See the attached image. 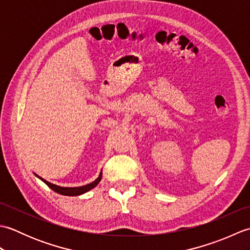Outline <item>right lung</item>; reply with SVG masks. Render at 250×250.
<instances>
[{"label":"right lung","instance_id":"add662e5","mask_svg":"<svg viewBox=\"0 0 250 250\" xmlns=\"http://www.w3.org/2000/svg\"><path fill=\"white\" fill-rule=\"evenodd\" d=\"M35 176L37 178H40L42 182H44L47 186L50 189H52L55 191V192L59 193V194H62V195H67V196H76V195H81V194H83L88 192V191H90L91 189H93L95 186H98V184L101 182V179H102V171H101L99 177L94 180V182L90 183L88 185H84V186H82V187H60V186L58 185H55V184H51L49 182H47L46 179L40 177L39 175H36L34 173Z\"/></svg>","mask_w":250,"mask_h":250}]
</instances>
